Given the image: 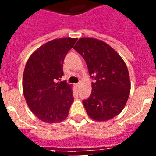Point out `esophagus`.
I'll return each instance as SVG.
<instances>
[{"label": "esophagus", "instance_id": "1", "mask_svg": "<svg viewBox=\"0 0 156 156\" xmlns=\"http://www.w3.org/2000/svg\"><path fill=\"white\" fill-rule=\"evenodd\" d=\"M75 86H76V87H79V86H80V83H76V84H75Z\"/></svg>", "mask_w": 156, "mask_h": 156}]
</instances>
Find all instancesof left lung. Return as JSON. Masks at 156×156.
Here are the masks:
<instances>
[{
  "label": "left lung",
  "instance_id": "obj_1",
  "mask_svg": "<svg viewBox=\"0 0 156 156\" xmlns=\"http://www.w3.org/2000/svg\"><path fill=\"white\" fill-rule=\"evenodd\" d=\"M73 48L84 58L94 80L91 94L83 101L87 115L98 121L116 116L124 108L130 90L124 61L109 45L94 38H80Z\"/></svg>",
  "mask_w": 156,
  "mask_h": 156
}]
</instances>
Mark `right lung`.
Instances as JSON below:
<instances>
[{
  "label": "right lung",
  "mask_w": 156,
  "mask_h": 156,
  "mask_svg": "<svg viewBox=\"0 0 156 156\" xmlns=\"http://www.w3.org/2000/svg\"><path fill=\"white\" fill-rule=\"evenodd\" d=\"M77 38H60L46 43L32 54L23 73V94L34 115L48 123L63 121L73 102V90L60 81L63 62Z\"/></svg>",
  "instance_id": "1"
}]
</instances>
